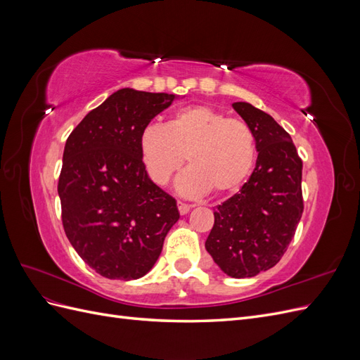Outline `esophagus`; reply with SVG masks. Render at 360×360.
<instances>
[{"mask_svg":"<svg viewBox=\"0 0 360 360\" xmlns=\"http://www.w3.org/2000/svg\"><path fill=\"white\" fill-rule=\"evenodd\" d=\"M177 205H179V212H180L181 216H183V214H188V213L191 212V209H192L191 204H184V202H181V201H179Z\"/></svg>","mask_w":360,"mask_h":360,"instance_id":"34e87169","label":"esophagus"}]
</instances>
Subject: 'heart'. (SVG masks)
Returning <instances> with one entry per match:
<instances>
[{"label": "heart", "mask_w": 360, "mask_h": 360, "mask_svg": "<svg viewBox=\"0 0 360 360\" xmlns=\"http://www.w3.org/2000/svg\"><path fill=\"white\" fill-rule=\"evenodd\" d=\"M139 151L150 180L165 186L184 162L191 165L177 180L184 197L237 191L249 177L257 156L252 129L207 105L174 112L165 126L150 123L139 134Z\"/></svg>", "instance_id": "obj_1"}]
</instances>
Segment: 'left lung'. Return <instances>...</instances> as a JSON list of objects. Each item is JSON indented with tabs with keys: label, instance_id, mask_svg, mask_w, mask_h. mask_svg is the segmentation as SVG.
Segmentation results:
<instances>
[{
	"label": "left lung",
	"instance_id": "1",
	"mask_svg": "<svg viewBox=\"0 0 360 360\" xmlns=\"http://www.w3.org/2000/svg\"><path fill=\"white\" fill-rule=\"evenodd\" d=\"M234 111L252 129L258 158L242 189L214 210L205 249L228 276H257L284 255L303 212L302 160L290 135L246 102Z\"/></svg>",
	"mask_w": 360,
	"mask_h": 360
}]
</instances>
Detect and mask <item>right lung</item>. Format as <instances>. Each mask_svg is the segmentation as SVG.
<instances>
[{
  "instance_id": "right-lung-1",
  "label": "right lung",
  "mask_w": 360,
  "mask_h": 360,
  "mask_svg": "<svg viewBox=\"0 0 360 360\" xmlns=\"http://www.w3.org/2000/svg\"><path fill=\"white\" fill-rule=\"evenodd\" d=\"M176 99L122 89L66 141L58 180L64 231L85 263L108 279L147 275L180 217L176 200L150 180L139 151L141 130Z\"/></svg>"
}]
</instances>
